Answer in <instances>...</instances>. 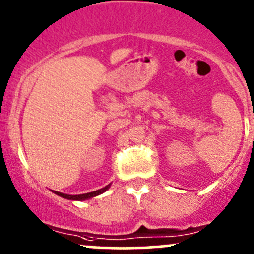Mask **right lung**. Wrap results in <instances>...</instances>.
<instances>
[{
    "label": "right lung",
    "mask_w": 254,
    "mask_h": 254,
    "mask_svg": "<svg viewBox=\"0 0 254 254\" xmlns=\"http://www.w3.org/2000/svg\"><path fill=\"white\" fill-rule=\"evenodd\" d=\"M109 187H110V184L106 185L105 188H102V189L97 190V191H93V192H87V193H82V195H66V193H62V192H58V191H54V193H57V195L62 196V197L64 198H67V200H87V198H91V197H94V196L99 195V193L106 191V190L109 189Z\"/></svg>",
    "instance_id": "obj_1"
}]
</instances>
